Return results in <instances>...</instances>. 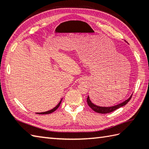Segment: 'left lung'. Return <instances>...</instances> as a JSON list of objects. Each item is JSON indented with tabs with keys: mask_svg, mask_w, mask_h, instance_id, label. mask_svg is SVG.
I'll return each mask as SVG.
<instances>
[{
	"mask_svg": "<svg viewBox=\"0 0 149 149\" xmlns=\"http://www.w3.org/2000/svg\"><path fill=\"white\" fill-rule=\"evenodd\" d=\"M132 96V95H131V96L129 97L127 100H126L125 101H124V102L120 103V104H119L116 105V106H110V107H103V106H99L94 104L91 101L90 99H89V95H88V98H87V102H88V104L89 107H90L93 111L97 112V113H110V112H112V111H113L115 110H116L117 109H118L120 107H122V106L127 104L131 99Z\"/></svg>",
	"mask_w": 149,
	"mask_h": 149,
	"instance_id": "left-lung-1",
	"label": "left lung"
}]
</instances>
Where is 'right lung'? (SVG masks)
Segmentation results:
<instances>
[{
    "label": "right lung",
    "mask_w": 149,
    "mask_h": 149,
    "mask_svg": "<svg viewBox=\"0 0 149 149\" xmlns=\"http://www.w3.org/2000/svg\"><path fill=\"white\" fill-rule=\"evenodd\" d=\"M61 100H62V99H61V100L60 101V102L58 104V105L56 106H55L54 108H52V109H50V110L47 111H44V112H40V113H37V114H49V113H52V112H54V111L56 110V109L58 108V107H59V106H60V104L61 102Z\"/></svg>",
    "instance_id": "add662e5"
}]
</instances>
